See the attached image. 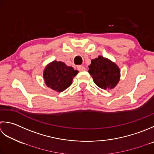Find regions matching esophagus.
<instances>
[{"mask_svg": "<svg viewBox=\"0 0 154 154\" xmlns=\"http://www.w3.org/2000/svg\"><path fill=\"white\" fill-rule=\"evenodd\" d=\"M77 68H78V70H79L80 72H83V71H85L86 70V68L84 67L83 66H78Z\"/></svg>", "mask_w": 154, "mask_h": 154, "instance_id": "obj_1", "label": "esophagus"}]
</instances>
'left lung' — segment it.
<instances>
[{"label": "left lung", "mask_w": 154, "mask_h": 154, "mask_svg": "<svg viewBox=\"0 0 154 154\" xmlns=\"http://www.w3.org/2000/svg\"><path fill=\"white\" fill-rule=\"evenodd\" d=\"M88 68L89 74L100 88L112 89L120 81V68L114 62L103 56L92 60Z\"/></svg>", "instance_id": "obj_1"}]
</instances>
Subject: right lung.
Here are the masks:
<instances>
[{
	"label": "right lung",
	"instance_id": "1",
	"mask_svg": "<svg viewBox=\"0 0 154 154\" xmlns=\"http://www.w3.org/2000/svg\"><path fill=\"white\" fill-rule=\"evenodd\" d=\"M78 72V70L68 66L64 62L55 60L46 66L43 77L47 86L61 92L72 84L73 78Z\"/></svg>",
	"mask_w": 154,
	"mask_h": 154
}]
</instances>
